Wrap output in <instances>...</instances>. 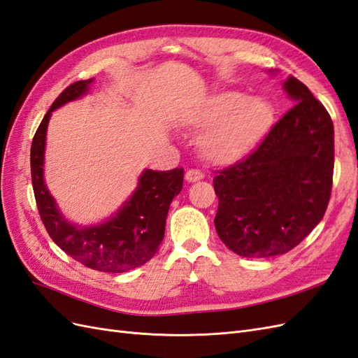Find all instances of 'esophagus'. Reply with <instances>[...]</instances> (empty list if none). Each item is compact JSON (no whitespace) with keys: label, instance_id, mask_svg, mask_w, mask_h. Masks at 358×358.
Masks as SVG:
<instances>
[{"label":"esophagus","instance_id":"34e87169","mask_svg":"<svg viewBox=\"0 0 358 358\" xmlns=\"http://www.w3.org/2000/svg\"><path fill=\"white\" fill-rule=\"evenodd\" d=\"M203 178L202 172L198 171V169H189L186 172V181L187 182H196V181H201Z\"/></svg>","mask_w":358,"mask_h":358}]
</instances>
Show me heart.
Wrapping results in <instances>:
<instances>
[{
    "label": "heart",
    "mask_w": 358,
    "mask_h": 358,
    "mask_svg": "<svg viewBox=\"0 0 358 358\" xmlns=\"http://www.w3.org/2000/svg\"><path fill=\"white\" fill-rule=\"evenodd\" d=\"M268 100L237 91H217L199 99L186 112L185 122L198 138L199 156L210 165L229 166L249 157L273 127Z\"/></svg>",
    "instance_id": "obj_1"
}]
</instances>
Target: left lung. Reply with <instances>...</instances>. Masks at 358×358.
Returning a JSON list of instances; mask_svg holds the SVG:
<instances>
[{"label": "left lung", "mask_w": 358, "mask_h": 358, "mask_svg": "<svg viewBox=\"0 0 358 358\" xmlns=\"http://www.w3.org/2000/svg\"><path fill=\"white\" fill-rule=\"evenodd\" d=\"M282 87L295 105L257 151L213 180L217 236L244 258L289 252L321 222L330 201L333 121L299 79L289 76Z\"/></svg>", "instance_id": "obj_1"}]
</instances>
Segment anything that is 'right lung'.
Here are the masks:
<instances>
[{"label": "right lung", "instance_id": "1", "mask_svg": "<svg viewBox=\"0 0 358 358\" xmlns=\"http://www.w3.org/2000/svg\"><path fill=\"white\" fill-rule=\"evenodd\" d=\"M93 80H78L69 85L40 122L31 144L33 189L40 217L58 248L88 268L124 273L144 265L159 250L169 206L182 189L185 171L144 169L134 193L105 222L84 227L66 219L45 182L46 131L52 112L85 96Z\"/></svg>", "mask_w": 358, "mask_h": 358}]
</instances>
